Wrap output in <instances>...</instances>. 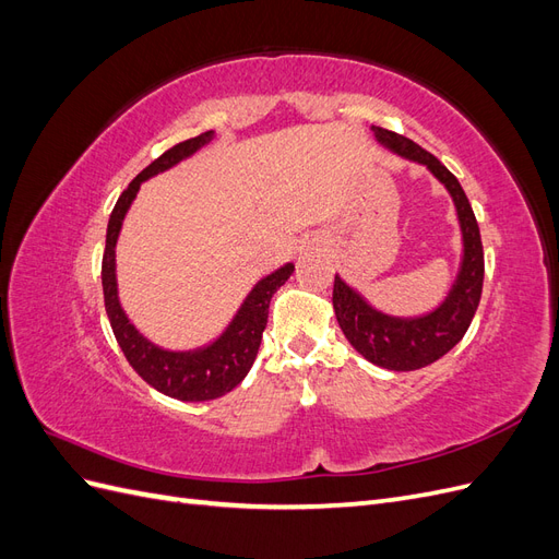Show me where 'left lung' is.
Here are the masks:
<instances>
[{
    "mask_svg": "<svg viewBox=\"0 0 559 559\" xmlns=\"http://www.w3.org/2000/svg\"><path fill=\"white\" fill-rule=\"evenodd\" d=\"M376 138L399 156L427 165L450 191L464 233V261L460 277L450 296L438 310L417 319H396L373 310L349 286L335 277L333 282V310L352 347L370 364L389 370H417L441 359L462 341L478 310L485 277V257L480 242V228L462 183L448 167L431 156L429 151L403 138L399 132L373 126Z\"/></svg>",
    "mask_w": 559,
    "mask_h": 559,
    "instance_id": "8db88e82",
    "label": "left lung"
}]
</instances>
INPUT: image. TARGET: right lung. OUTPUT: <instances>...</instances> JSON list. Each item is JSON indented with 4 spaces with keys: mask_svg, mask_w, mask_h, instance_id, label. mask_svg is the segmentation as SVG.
I'll list each match as a JSON object with an SVG mask.
<instances>
[{
    "mask_svg": "<svg viewBox=\"0 0 559 559\" xmlns=\"http://www.w3.org/2000/svg\"><path fill=\"white\" fill-rule=\"evenodd\" d=\"M212 140V130L202 132L198 138H191L186 142L175 144L167 148L160 158H156L148 167L130 181L128 189L118 198L116 207L109 216L107 226V247L103 257V292H105V308L109 324L114 329L116 343L121 345L128 364L138 370V376L158 389L160 394L173 396L179 401H210L228 394L230 389L238 386L249 368L257 359L263 329L267 324V308L270 298L280 289V286L292 277L294 265L286 263L284 267L275 270L273 275H267L253 286L251 294L247 296L245 306L235 314L233 324L228 331L218 337L205 349L198 352H165L160 347H154L148 341L134 331V326L128 321L126 312L118 306L116 294V240L121 233L123 216L140 191V183L148 177H154L167 167H173L181 158L191 156L202 144Z\"/></svg>",
    "mask_w": 559,
    "mask_h": 559,
    "instance_id": "1",
    "label": "right lung"
}]
</instances>
